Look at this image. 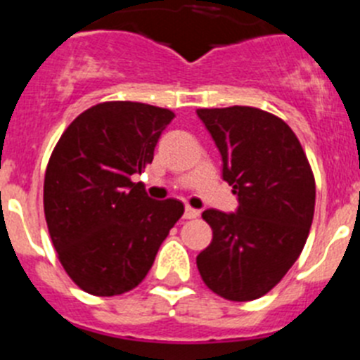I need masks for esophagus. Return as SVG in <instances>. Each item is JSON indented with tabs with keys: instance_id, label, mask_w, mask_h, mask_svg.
<instances>
[{
	"instance_id": "esophagus-1",
	"label": "esophagus",
	"mask_w": 360,
	"mask_h": 360,
	"mask_svg": "<svg viewBox=\"0 0 360 360\" xmlns=\"http://www.w3.org/2000/svg\"><path fill=\"white\" fill-rule=\"evenodd\" d=\"M200 211L198 209H193L189 205H186V211H184V218L186 219H193V218H198Z\"/></svg>"
}]
</instances>
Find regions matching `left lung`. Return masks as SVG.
<instances>
[{"instance_id": "obj_1", "label": "left lung", "mask_w": 360, "mask_h": 360, "mask_svg": "<svg viewBox=\"0 0 360 360\" xmlns=\"http://www.w3.org/2000/svg\"><path fill=\"white\" fill-rule=\"evenodd\" d=\"M224 160L238 211H203L212 241L196 257L203 283L229 301H252L278 285L307 243L316 180L288 124L250 106L196 110Z\"/></svg>"}]
</instances>
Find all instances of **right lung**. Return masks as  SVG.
I'll use <instances>...</instances> for the list:
<instances>
[{
	"instance_id": "obj_1",
	"label": "right lung",
	"mask_w": 360,
	"mask_h": 360,
	"mask_svg": "<svg viewBox=\"0 0 360 360\" xmlns=\"http://www.w3.org/2000/svg\"><path fill=\"white\" fill-rule=\"evenodd\" d=\"M174 113L131 101L82 111L61 135L44 173V218L66 274L81 290L111 297L148 276L180 216V200L149 198L144 173Z\"/></svg>"
}]
</instances>
